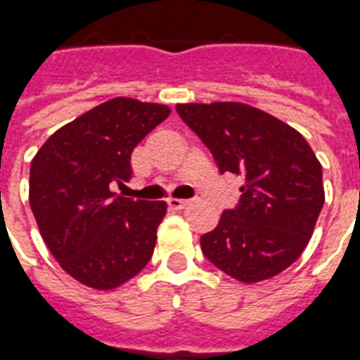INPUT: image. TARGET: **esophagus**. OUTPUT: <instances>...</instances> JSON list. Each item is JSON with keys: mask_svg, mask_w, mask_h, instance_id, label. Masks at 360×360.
<instances>
[{"mask_svg": "<svg viewBox=\"0 0 360 360\" xmlns=\"http://www.w3.org/2000/svg\"><path fill=\"white\" fill-rule=\"evenodd\" d=\"M189 202H191V200L188 199H169V206L174 208V210H182V208H186Z\"/></svg>", "mask_w": 360, "mask_h": 360, "instance_id": "1", "label": "esophagus"}]
</instances>
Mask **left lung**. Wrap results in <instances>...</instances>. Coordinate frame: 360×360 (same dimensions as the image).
Here are the masks:
<instances>
[{
	"label": "left lung",
	"instance_id": "8db88e82",
	"mask_svg": "<svg viewBox=\"0 0 360 360\" xmlns=\"http://www.w3.org/2000/svg\"><path fill=\"white\" fill-rule=\"evenodd\" d=\"M178 116L212 152L219 172L244 178L238 205L200 236L205 257L244 283L293 264L325 202L323 169L291 125L244 103L176 105Z\"/></svg>",
	"mask_w": 360,
	"mask_h": 360
}]
</instances>
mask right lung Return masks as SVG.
Instances as JSON below:
<instances>
[{
  "mask_svg": "<svg viewBox=\"0 0 360 360\" xmlns=\"http://www.w3.org/2000/svg\"><path fill=\"white\" fill-rule=\"evenodd\" d=\"M169 107L116 97L58 129L30 169V206L61 269L94 289H114L152 259L163 200L112 191L133 174L136 144L169 116Z\"/></svg>",
  "mask_w": 360,
  "mask_h": 360,
  "instance_id": "right-lung-1",
  "label": "right lung"
}]
</instances>
